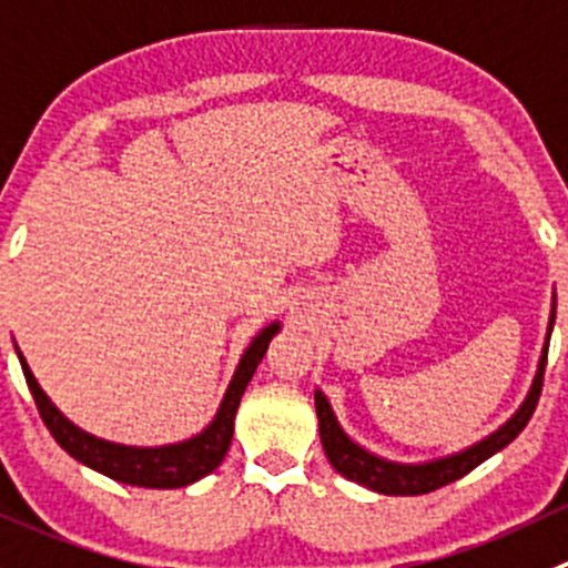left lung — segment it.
I'll list each match as a JSON object with an SVG mask.
<instances>
[{
  "mask_svg": "<svg viewBox=\"0 0 568 568\" xmlns=\"http://www.w3.org/2000/svg\"><path fill=\"white\" fill-rule=\"evenodd\" d=\"M552 324H555V300H552V316H549V327H547V344H544L541 361H538L536 379H532L530 390H527L519 410H516L514 416L499 427V430H494L491 436L471 444V447L460 449V453L447 455V458L427 460V464H396V460L377 458V455L363 449L361 444H355L344 430H341V424L338 418H335L333 407H329L327 396H324L322 390H316L318 436H322V447L324 453H327L333 469L338 471V475H344L346 480L372 488V491L377 494H388V497H416V494H430L436 491V488L447 486V483H455L464 475H469L475 466H480L483 460H488L491 455H497L499 449L508 447V444L525 430L527 422H530L532 410H536L538 405V396H541L544 366H547L549 333H552Z\"/></svg>",
  "mask_w": 568,
  "mask_h": 568,
  "instance_id": "8db88e82",
  "label": "left lung"
}]
</instances>
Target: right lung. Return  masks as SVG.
I'll return each instance as SVG.
<instances>
[{"mask_svg": "<svg viewBox=\"0 0 568 568\" xmlns=\"http://www.w3.org/2000/svg\"><path fill=\"white\" fill-rule=\"evenodd\" d=\"M280 333V322L268 324L261 333L252 338L246 352L241 355L239 368H235L233 379L227 385L222 405H219L216 416L207 424L200 436L189 438L180 444H166V447H124V444L104 442V438L91 436V433L80 430L77 424H71L58 407L52 405L38 379L32 377L30 366L21 357V372H24L27 385L32 390L38 413H41L47 430L52 433L54 442L65 449L74 460L85 464L88 469L99 471V475L110 477V480L126 483V486H141V488H183L191 483L202 480L211 475L227 455L230 442H233V424L235 410L241 405L246 385H250L252 374H255L257 363L263 361L268 349V341Z\"/></svg>", "mask_w": 568, "mask_h": 568, "instance_id": "obj_1", "label": "right lung"}]
</instances>
